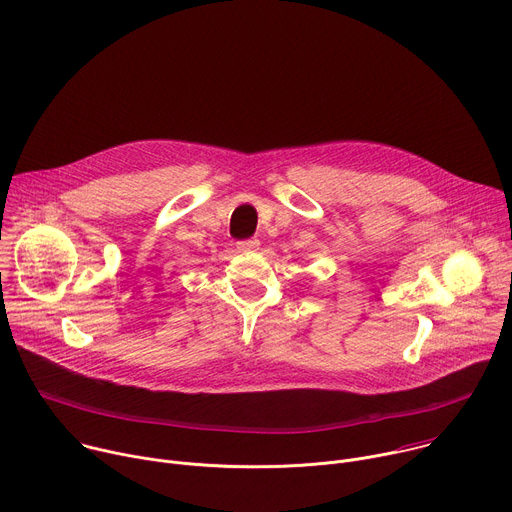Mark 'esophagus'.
Listing matches in <instances>:
<instances>
[{
  "label": "esophagus",
  "instance_id": "34e87169",
  "mask_svg": "<svg viewBox=\"0 0 512 512\" xmlns=\"http://www.w3.org/2000/svg\"><path fill=\"white\" fill-rule=\"evenodd\" d=\"M259 239H247V241H239L237 243V251H243V253H249V251H257L259 249Z\"/></svg>",
  "mask_w": 512,
  "mask_h": 512
}]
</instances>
